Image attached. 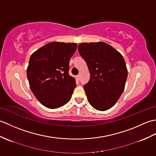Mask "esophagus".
Instances as JSON below:
<instances>
[{
    "label": "esophagus",
    "instance_id": "esophagus-1",
    "mask_svg": "<svg viewBox=\"0 0 156 156\" xmlns=\"http://www.w3.org/2000/svg\"><path fill=\"white\" fill-rule=\"evenodd\" d=\"M76 79H77L78 80H80V75H77V76H76Z\"/></svg>",
    "mask_w": 156,
    "mask_h": 156
}]
</instances>
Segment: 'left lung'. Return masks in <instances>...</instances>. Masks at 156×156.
Wrapping results in <instances>:
<instances>
[{"instance_id":"obj_1","label":"left lung","mask_w":156,"mask_h":156,"mask_svg":"<svg viewBox=\"0 0 156 156\" xmlns=\"http://www.w3.org/2000/svg\"><path fill=\"white\" fill-rule=\"evenodd\" d=\"M78 51L87 62L90 80L84 86L89 103L104 111L115 105L124 90L127 69L122 55L106 43H82Z\"/></svg>"}]
</instances>
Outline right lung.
Instances as JSON below:
<instances>
[{"instance_id":"obj_1","label":"right lung","mask_w":156,"mask_h":156,"mask_svg":"<svg viewBox=\"0 0 156 156\" xmlns=\"http://www.w3.org/2000/svg\"><path fill=\"white\" fill-rule=\"evenodd\" d=\"M76 49L75 43L51 42L31 55L27 69L29 86L45 107L57 108L70 100L76 84L69 75V63Z\"/></svg>"}]
</instances>
